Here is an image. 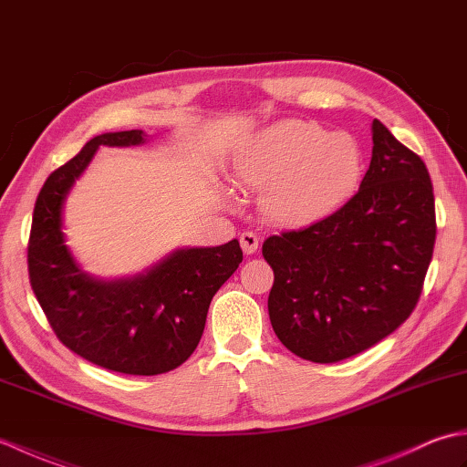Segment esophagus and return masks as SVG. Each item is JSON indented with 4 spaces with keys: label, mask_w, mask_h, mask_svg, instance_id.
I'll return each instance as SVG.
<instances>
[{
    "label": "esophagus",
    "mask_w": 467,
    "mask_h": 467,
    "mask_svg": "<svg viewBox=\"0 0 467 467\" xmlns=\"http://www.w3.org/2000/svg\"><path fill=\"white\" fill-rule=\"evenodd\" d=\"M239 241H241L244 254H253V253H256V249H259V236L251 233V231H244Z\"/></svg>",
    "instance_id": "1"
}]
</instances>
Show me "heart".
Returning <instances> with one entry per match:
<instances>
[{"mask_svg":"<svg viewBox=\"0 0 467 467\" xmlns=\"http://www.w3.org/2000/svg\"><path fill=\"white\" fill-rule=\"evenodd\" d=\"M361 174V148L351 134L306 120L265 128L233 161L234 184L265 192V216L286 228L311 226L339 211Z\"/></svg>","mask_w":467,"mask_h":467,"instance_id":"obj_1","label":"heart"}]
</instances>
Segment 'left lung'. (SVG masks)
<instances>
[{"label":"left lung","mask_w":467,"mask_h":467,"mask_svg":"<svg viewBox=\"0 0 467 467\" xmlns=\"http://www.w3.org/2000/svg\"><path fill=\"white\" fill-rule=\"evenodd\" d=\"M359 192L339 211L263 244L279 341L313 363H337L391 335L420 301L435 244L428 168L373 120Z\"/></svg>","instance_id":"8db88e82"}]
</instances>
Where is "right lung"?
<instances>
[{
    "mask_svg": "<svg viewBox=\"0 0 467 467\" xmlns=\"http://www.w3.org/2000/svg\"><path fill=\"white\" fill-rule=\"evenodd\" d=\"M142 130L92 138L47 176L27 244L29 283L57 339L104 369L158 375L176 369L201 341L214 293L243 263L239 241L178 249L140 275L102 281L66 246L62 213L69 188L100 146L144 144Z\"/></svg>",
    "mask_w": 467,
    "mask_h": 467,
    "instance_id": "1",
    "label": "right lung"
}]
</instances>
